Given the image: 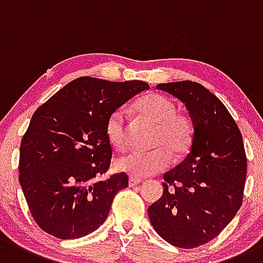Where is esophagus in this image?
<instances>
[{
	"label": "esophagus",
	"mask_w": 263,
	"mask_h": 263,
	"mask_svg": "<svg viewBox=\"0 0 263 263\" xmlns=\"http://www.w3.org/2000/svg\"><path fill=\"white\" fill-rule=\"evenodd\" d=\"M141 181L140 179H137V178H134V176H131V178L128 179V185L129 186H135V185H139V184H141Z\"/></svg>",
	"instance_id": "1"
}]
</instances>
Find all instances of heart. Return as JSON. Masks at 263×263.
<instances>
[{
	"mask_svg": "<svg viewBox=\"0 0 263 263\" xmlns=\"http://www.w3.org/2000/svg\"><path fill=\"white\" fill-rule=\"evenodd\" d=\"M134 109L140 117L156 124L148 153H132L120 157L116 166L120 171L135 178H146L164 171L170 165L171 157L184 156L194 140V123L187 115L178 112V107L167 97L159 93H147L136 99ZM107 139L113 147L123 151L128 146V122L123 108H116L106 121Z\"/></svg>",
	"mask_w": 263,
	"mask_h": 263,
	"instance_id": "b5f03b06",
	"label": "heart"
}]
</instances>
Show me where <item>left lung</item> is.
I'll return each instance as SVG.
<instances>
[{
    "label": "left lung",
    "instance_id": "1",
    "mask_svg": "<svg viewBox=\"0 0 263 263\" xmlns=\"http://www.w3.org/2000/svg\"><path fill=\"white\" fill-rule=\"evenodd\" d=\"M157 89L185 103L194 140L184 161L164 175V194L148 206V217L165 241L195 248L215 238L241 208L247 174L242 134L219 98L199 83H161Z\"/></svg>",
    "mask_w": 263,
    "mask_h": 263
}]
</instances>
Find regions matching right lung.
I'll return each instance as SVG.
<instances>
[{"mask_svg":"<svg viewBox=\"0 0 263 263\" xmlns=\"http://www.w3.org/2000/svg\"><path fill=\"white\" fill-rule=\"evenodd\" d=\"M148 84L81 77L32 115L20 146V185L32 218L60 239L81 238L103 224L128 186L126 173L101 180L112 160L106 121Z\"/></svg>","mask_w":263,"mask_h":263,"instance_id":"add662e5","label":"right lung"}]
</instances>
